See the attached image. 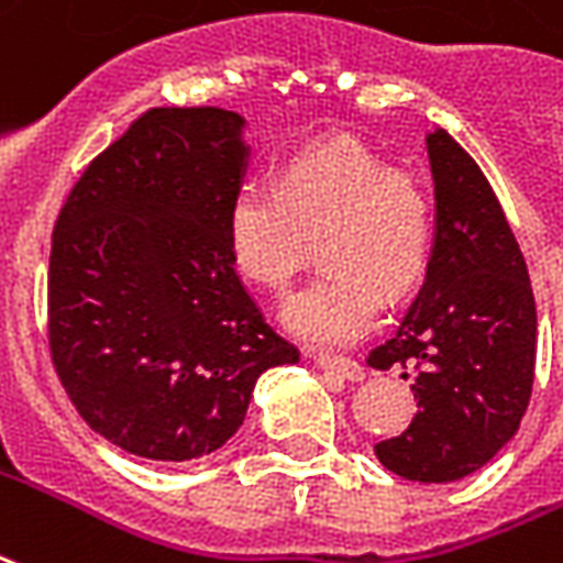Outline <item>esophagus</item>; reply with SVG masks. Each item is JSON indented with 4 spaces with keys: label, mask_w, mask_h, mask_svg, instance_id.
Wrapping results in <instances>:
<instances>
[{
    "label": "esophagus",
    "mask_w": 563,
    "mask_h": 563,
    "mask_svg": "<svg viewBox=\"0 0 563 563\" xmlns=\"http://www.w3.org/2000/svg\"><path fill=\"white\" fill-rule=\"evenodd\" d=\"M313 364H319L322 369H331L336 376L349 378V382H361L366 376L364 366L357 361H349V357H331V355H313Z\"/></svg>",
    "instance_id": "1"
}]
</instances>
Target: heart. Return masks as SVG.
<instances>
[{
    "instance_id": "obj_1",
    "label": "heart",
    "mask_w": 563,
    "mask_h": 563,
    "mask_svg": "<svg viewBox=\"0 0 563 563\" xmlns=\"http://www.w3.org/2000/svg\"><path fill=\"white\" fill-rule=\"evenodd\" d=\"M227 239L241 274L271 292H286L319 250L324 271L283 307V322L303 343L343 349L373 328L378 292L402 298L418 286L435 218L411 173L355 140H331L292 154L277 185L244 181Z\"/></svg>"
}]
</instances>
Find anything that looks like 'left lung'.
<instances>
[{"label":"left lung","mask_w":563,"mask_h":563,"mask_svg":"<svg viewBox=\"0 0 563 563\" xmlns=\"http://www.w3.org/2000/svg\"><path fill=\"white\" fill-rule=\"evenodd\" d=\"M435 241L427 280L369 366H411L418 415L376 456L406 481L468 477L519 430L537 361V307L522 250L481 166L451 133H427ZM409 378V373H402Z\"/></svg>","instance_id":"1"}]
</instances>
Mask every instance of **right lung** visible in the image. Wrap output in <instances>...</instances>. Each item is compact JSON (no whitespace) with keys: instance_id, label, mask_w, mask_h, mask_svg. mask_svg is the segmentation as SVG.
Instances as JSON below:
<instances>
[{"instance_id":"right-lung-1","label":"right lung","mask_w":563,"mask_h":563,"mask_svg":"<svg viewBox=\"0 0 563 563\" xmlns=\"http://www.w3.org/2000/svg\"><path fill=\"white\" fill-rule=\"evenodd\" d=\"M241 131L218 107L143 112L86 166L53 229V366L91 430L143 460L214 453L256 378L298 364L229 253Z\"/></svg>"}]
</instances>
